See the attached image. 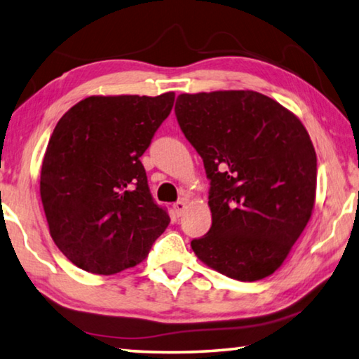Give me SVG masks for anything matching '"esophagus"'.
<instances>
[{"label": "esophagus", "instance_id": "1", "mask_svg": "<svg viewBox=\"0 0 359 359\" xmlns=\"http://www.w3.org/2000/svg\"><path fill=\"white\" fill-rule=\"evenodd\" d=\"M184 208H186V202H184V201H178V202H175V203H173V211H175V215H176V216H181V215H183Z\"/></svg>", "mask_w": 359, "mask_h": 359}]
</instances>
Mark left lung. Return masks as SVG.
Masks as SVG:
<instances>
[{"instance_id": "8db88e82", "label": "left lung", "mask_w": 359, "mask_h": 359, "mask_svg": "<svg viewBox=\"0 0 359 359\" xmlns=\"http://www.w3.org/2000/svg\"><path fill=\"white\" fill-rule=\"evenodd\" d=\"M175 114L210 180V231L197 257L229 278H266L312 216L316 154L302 122L252 90L183 93Z\"/></svg>"}]
</instances>
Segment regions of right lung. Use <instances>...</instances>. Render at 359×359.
I'll return each instance as SVG.
<instances>
[{
  "label": "right lung",
  "instance_id": "add662e5",
  "mask_svg": "<svg viewBox=\"0 0 359 359\" xmlns=\"http://www.w3.org/2000/svg\"><path fill=\"white\" fill-rule=\"evenodd\" d=\"M158 97H89L57 122L41 167L50 237L74 266L113 275L148 256L170 216L140 157L173 108Z\"/></svg>",
  "mask_w": 359,
  "mask_h": 359
}]
</instances>
